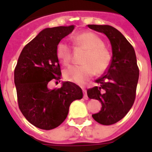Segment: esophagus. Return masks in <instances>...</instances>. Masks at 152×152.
Returning a JSON list of instances; mask_svg holds the SVG:
<instances>
[{
	"instance_id": "1",
	"label": "esophagus",
	"mask_w": 152,
	"mask_h": 152,
	"mask_svg": "<svg viewBox=\"0 0 152 152\" xmlns=\"http://www.w3.org/2000/svg\"><path fill=\"white\" fill-rule=\"evenodd\" d=\"M83 92H84V99L88 100V94H87V91H86L85 89H83Z\"/></svg>"
}]
</instances>
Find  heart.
<instances>
[{
  "label": "heart",
  "mask_w": 152,
  "mask_h": 152,
  "mask_svg": "<svg viewBox=\"0 0 152 152\" xmlns=\"http://www.w3.org/2000/svg\"><path fill=\"white\" fill-rule=\"evenodd\" d=\"M75 45L86 50L82 65L71 66L64 71L65 80L75 84H85L95 75H102L108 69L111 62V55L104 46L103 40L95 33L85 32L74 37ZM56 56L64 65H68L72 58V46L64 40L56 46Z\"/></svg>",
  "instance_id": "obj_1"
}]
</instances>
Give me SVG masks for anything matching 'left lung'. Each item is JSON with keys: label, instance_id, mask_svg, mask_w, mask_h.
I'll list each match as a JSON object with an SVG mask.
<instances>
[{"label": "left lung", "instance_id": "8db88e82", "mask_svg": "<svg viewBox=\"0 0 152 152\" xmlns=\"http://www.w3.org/2000/svg\"><path fill=\"white\" fill-rule=\"evenodd\" d=\"M108 37L113 57L108 69L96 80L98 85L88 90L90 99L101 102V110L93 114L95 121L104 126L121 120L133 105L139 77L135 52L132 45L116 28L109 25H88Z\"/></svg>", "mask_w": 152, "mask_h": 152}]
</instances>
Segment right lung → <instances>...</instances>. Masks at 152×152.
Instances as JSON below:
<instances>
[{"label": "right lung", "mask_w": 152, "mask_h": 152, "mask_svg": "<svg viewBox=\"0 0 152 152\" xmlns=\"http://www.w3.org/2000/svg\"><path fill=\"white\" fill-rule=\"evenodd\" d=\"M74 26L46 28L26 44L14 69L19 108L25 118L41 129L61 125L68 116L70 104L83 97L81 88L72 82L50 90V81H60L61 68L56 46Z\"/></svg>", "instance_id": "1"}]
</instances>
